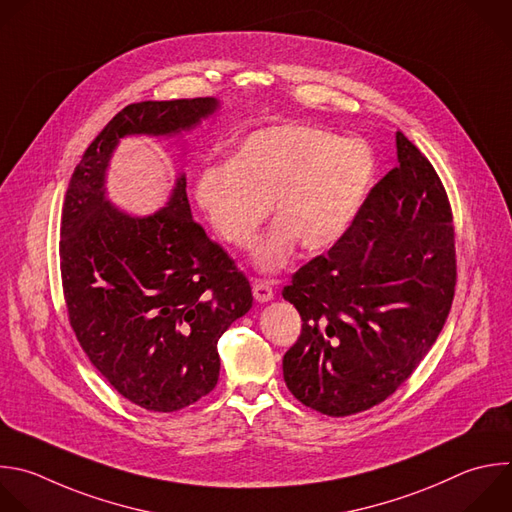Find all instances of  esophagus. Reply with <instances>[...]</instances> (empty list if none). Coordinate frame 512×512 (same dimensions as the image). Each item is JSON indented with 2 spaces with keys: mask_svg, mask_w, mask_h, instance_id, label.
Returning <instances> with one entry per match:
<instances>
[{
  "mask_svg": "<svg viewBox=\"0 0 512 512\" xmlns=\"http://www.w3.org/2000/svg\"><path fill=\"white\" fill-rule=\"evenodd\" d=\"M253 297H255V301H259V303L271 301V299H273V289H271V285L265 283V281H255V283H253Z\"/></svg>",
  "mask_w": 512,
  "mask_h": 512,
  "instance_id": "34e87169",
  "label": "esophagus"
}]
</instances>
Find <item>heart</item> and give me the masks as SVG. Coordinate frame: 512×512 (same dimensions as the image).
<instances>
[{"mask_svg": "<svg viewBox=\"0 0 512 512\" xmlns=\"http://www.w3.org/2000/svg\"><path fill=\"white\" fill-rule=\"evenodd\" d=\"M376 154L362 138L281 124L251 132L231 160L207 162L195 179V201L215 231L239 249L257 241L273 211L279 221L255 251L263 271L285 265L297 241L321 253L358 221L376 181Z\"/></svg>", "mask_w": 512, "mask_h": 512, "instance_id": "b5f03b06", "label": "heart"}]
</instances>
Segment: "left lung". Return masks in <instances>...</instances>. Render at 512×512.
I'll use <instances>...</instances> for the list:
<instances>
[{"instance_id":"left-lung-1","label":"left lung","mask_w":512,"mask_h":512,"mask_svg":"<svg viewBox=\"0 0 512 512\" xmlns=\"http://www.w3.org/2000/svg\"><path fill=\"white\" fill-rule=\"evenodd\" d=\"M396 150L398 164L370 191L350 233L283 289L303 321L283 356L285 384L327 416L358 414L392 396L434 346L454 299L446 191L402 132Z\"/></svg>"}]
</instances>
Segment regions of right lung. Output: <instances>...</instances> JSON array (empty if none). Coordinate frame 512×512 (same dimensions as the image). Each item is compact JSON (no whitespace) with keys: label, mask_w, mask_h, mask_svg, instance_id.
<instances>
[{"label":"right lung","mask_w":512,"mask_h":512,"mask_svg":"<svg viewBox=\"0 0 512 512\" xmlns=\"http://www.w3.org/2000/svg\"><path fill=\"white\" fill-rule=\"evenodd\" d=\"M217 108V98L128 104L86 148L62 209L70 325L106 382L150 412L187 408L217 386V342L253 295L235 261L193 221L185 175L160 211L134 217L108 201L106 170L124 136H175Z\"/></svg>","instance_id":"add662e5"}]
</instances>
